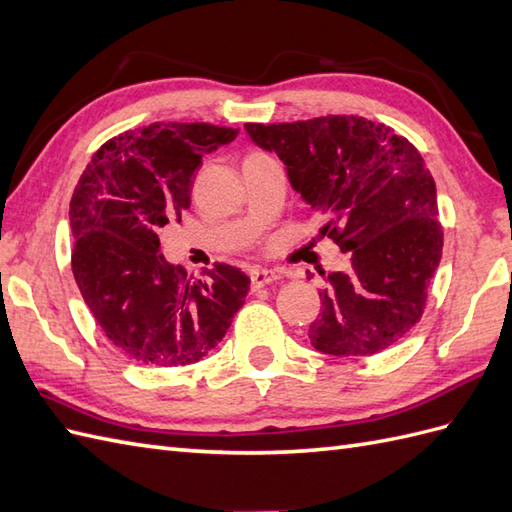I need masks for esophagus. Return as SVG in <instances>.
<instances>
[{"label": "esophagus", "mask_w": 512, "mask_h": 512, "mask_svg": "<svg viewBox=\"0 0 512 512\" xmlns=\"http://www.w3.org/2000/svg\"><path fill=\"white\" fill-rule=\"evenodd\" d=\"M252 286L254 289H260V286L271 284V282H278L280 280V273L273 271V269H254L252 271Z\"/></svg>", "instance_id": "1"}]
</instances>
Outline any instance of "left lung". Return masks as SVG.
I'll list each match as a JSON object with an SVG mask.
<instances>
[{
    "instance_id": "1",
    "label": "left lung",
    "mask_w": 512,
    "mask_h": 512,
    "mask_svg": "<svg viewBox=\"0 0 512 512\" xmlns=\"http://www.w3.org/2000/svg\"><path fill=\"white\" fill-rule=\"evenodd\" d=\"M245 130L284 162L293 189L328 219L321 234L350 258L319 293L321 315L308 328L315 350L371 356L400 343L421 319L443 252L436 186L421 154L354 115Z\"/></svg>"
}]
</instances>
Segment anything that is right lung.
<instances>
[{
    "label": "right lung",
    "mask_w": 512,
    "mask_h": 512,
    "mask_svg": "<svg viewBox=\"0 0 512 512\" xmlns=\"http://www.w3.org/2000/svg\"><path fill=\"white\" fill-rule=\"evenodd\" d=\"M239 130L152 123L97 149L73 191V276L110 343L141 365L184 367L226 336L249 278L215 265L193 280L160 254L158 232L191 206L202 158Z\"/></svg>",
    "instance_id": "add662e5"
}]
</instances>
